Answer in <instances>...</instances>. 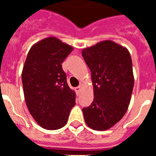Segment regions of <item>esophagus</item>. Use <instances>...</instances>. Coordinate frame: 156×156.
<instances>
[{"instance_id": "34e87169", "label": "esophagus", "mask_w": 156, "mask_h": 156, "mask_svg": "<svg viewBox=\"0 0 156 156\" xmlns=\"http://www.w3.org/2000/svg\"><path fill=\"white\" fill-rule=\"evenodd\" d=\"M76 91H77V93H79L82 90V87L81 86H79V87H78L75 88Z\"/></svg>"}]
</instances>
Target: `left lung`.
<instances>
[{
  "label": "left lung",
  "mask_w": 156,
  "mask_h": 156,
  "mask_svg": "<svg viewBox=\"0 0 156 156\" xmlns=\"http://www.w3.org/2000/svg\"><path fill=\"white\" fill-rule=\"evenodd\" d=\"M91 72L94 101L83 108L86 124L95 130L112 128L126 114L134 78L130 54L126 48L104 40L82 51Z\"/></svg>",
  "instance_id": "8db88e82"
}]
</instances>
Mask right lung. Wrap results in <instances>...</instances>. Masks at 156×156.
Masks as SVG:
<instances>
[{"mask_svg":"<svg viewBox=\"0 0 156 156\" xmlns=\"http://www.w3.org/2000/svg\"><path fill=\"white\" fill-rule=\"evenodd\" d=\"M73 47L56 37L32 45L22 72L27 108L38 125L55 130L66 126L76 94L67 84L61 64Z\"/></svg>","mask_w":156,"mask_h":156,"instance_id":"add662e5","label":"right lung"}]
</instances>
